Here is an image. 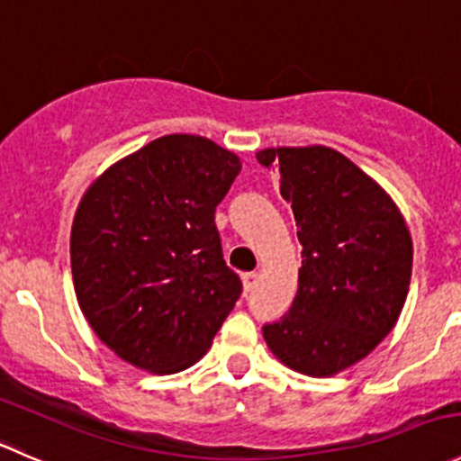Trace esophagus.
<instances>
[{"mask_svg":"<svg viewBox=\"0 0 461 461\" xmlns=\"http://www.w3.org/2000/svg\"><path fill=\"white\" fill-rule=\"evenodd\" d=\"M241 285H244V291H250L255 285H258V273H244L241 276Z\"/></svg>","mask_w":461,"mask_h":461,"instance_id":"34e87169","label":"esophagus"}]
</instances>
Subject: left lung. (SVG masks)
<instances>
[{
	"label": "left lung",
	"mask_w": 461,
	"mask_h": 461,
	"mask_svg": "<svg viewBox=\"0 0 461 461\" xmlns=\"http://www.w3.org/2000/svg\"><path fill=\"white\" fill-rule=\"evenodd\" d=\"M280 170L303 244L298 294L262 334L280 363L334 376L394 330L412 276V237L399 206L370 175L325 145L259 149Z\"/></svg>",
	"instance_id": "left-lung-1"
}]
</instances>
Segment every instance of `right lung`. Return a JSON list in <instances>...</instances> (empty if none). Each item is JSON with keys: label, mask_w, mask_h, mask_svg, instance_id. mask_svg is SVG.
<instances>
[{"label": "right lung", "mask_w": 461, "mask_h": 461, "mask_svg": "<svg viewBox=\"0 0 461 461\" xmlns=\"http://www.w3.org/2000/svg\"><path fill=\"white\" fill-rule=\"evenodd\" d=\"M230 149L167 134L109 166L71 226L80 312L130 366L175 375L211 349L241 294L215 208L240 175Z\"/></svg>", "instance_id": "1"}]
</instances>
